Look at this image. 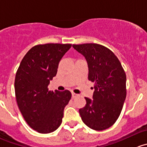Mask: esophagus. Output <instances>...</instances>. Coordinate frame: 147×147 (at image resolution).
I'll use <instances>...</instances> for the list:
<instances>
[{"label":"esophagus","mask_w":147,"mask_h":147,"mask_svg":"<svg viewBox=\"0 0 147 147\" xmlns=\"http://www.w3.org/2000/svg\"><path fill=\"white\" fill-rule=\"evenodd\" d=\"M78 95H77V94H75V93H74V92H72V98H76V97H78Z\"/></svg>","instance_id":"esophagus-1"}]
</instances>
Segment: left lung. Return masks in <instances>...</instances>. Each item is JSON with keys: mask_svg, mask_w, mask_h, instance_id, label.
I'll return each instance as SVG.
<instances>
[{"mask_svg": "<svg viewBox=\"0 0 147 147\" xmlns=\"http://www.w3.org/2000/svg\"><path fill=\"white\" fill-rule=\"evenodd\" d=\"M85 57L88 80L95 83L92 99L79 110L82 121L93 130L113 126L120 116L126 97V76L120 61L112 51L98 44L73 45Z\"/></svg>", "mask_w": 147, "mask_h": 147, "instance_id": "1", "label": "left lung"}]
</instances>
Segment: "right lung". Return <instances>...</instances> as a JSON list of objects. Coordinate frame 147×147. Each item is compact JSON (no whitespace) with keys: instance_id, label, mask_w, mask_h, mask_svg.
I'll return each mask as SVG.
<instances>
[{"instance_id":"1","label":"right lung","mask_w":147,"mask_h":147,"mask_svg":"<svg viewBox=\"0 0 147 147\" xmlns=\"http://www.w3.org/2000/svg\"><path fill=\"white\" fill-rule=\"evenodd\" d=\"M70 44L34 46L26 54L16 74L15 93L18 108L28 126L41 134L55 131L62 123L65 107L71 99L69 90L50 91L59 61Z\"/></svg>"}]
</instances>
